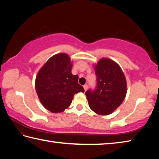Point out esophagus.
<instances>
[{
  "mask_svg": "<svg viewBox=\"0 0 159 159\" xmlns=\"http://www.w3.org/2000/svg\"><path fill=\"white\" fill-rule=\"evenodd\" d=\"M83 88H84V90H85V91H86L87 90V89H88V85H83Z\"/></svg>",
  "mask_w": 159,
  "mask_h": 159,
  "instance_id": "34e87169",
  "label": "esophagus"
}]
</instances>
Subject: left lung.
<instances>
[{
	"label": "left lung",
	"instance_id": "left-lung-1",
	"mask_svg": "<svg viewBox=\"0 0 159 159\" xmlns=\"http://www.w3.org/2000/svg\"><path fill=\"white\" fill-rule=\"evenodd\" d=\"M96 87L85 92L90 108L99 115H108L116 109L126 95V80L121 69L104 58L95 66Z\"/></svg>",
	"mask_w": 159,
	"mask_h": 159
}]
</instances>
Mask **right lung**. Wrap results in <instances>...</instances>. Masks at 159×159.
Masks as SVG:
<instances>
[{
  "mask_svg": "<svg viewBox=\"0 0 159 159\" xmlns=\"http://www.w3.org/2000/svg\"><path fill=\"white\" fill-rule=\"evenodd\" d=\"M72 64L66 54H57L48 60L36 79V90L45 108L60 113L70 106L74 95L84 92L79 76L71 74Z\"/></svg>",
  "mask_w": 159,
  "mask_h": 159,
  "instance_id": "right-lung-1",
  "label": "right lung"
}]
</instances>
